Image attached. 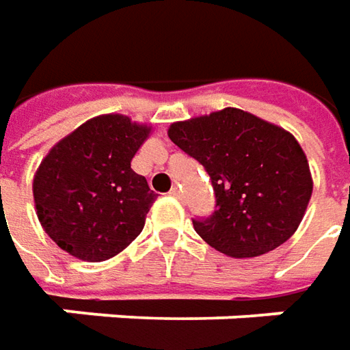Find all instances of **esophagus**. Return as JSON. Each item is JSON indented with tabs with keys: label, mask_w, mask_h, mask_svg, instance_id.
<instances>
[{
	"label": "esophagus",
	"mask_w": 350,
	"mask_h": 350,
	"mask_svg": "<svg viewBox=\"0 0 350 350\" xmlns=\"http://www.w3.org/2000/svg\"><path fill=\"white\" fill-rule=\"evenodd\" d=\"M170 196L176 199H184V193H182V189H178V187H172L170 189Z\"/></svg>",
	"instance_id": "esophagus-1"
}]
</instances>
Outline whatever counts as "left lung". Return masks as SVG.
<instances>
[{"label":"left lung","instance_id":"1","mask_svg":"<svg viewBox=\"0 0 350 350\" xmlns=\"http://www.w3.org/2000/svg\"><path fill=\"white\" fill-rule=\"evenodd\" d=\"M168 137L211 178L217 209L207 219H193L209 246L230 258H256L295 234L314 184L293 133L224 108L176 122Z\"/></svg>","mask_w":350,"mask_h":350}]
</instances>
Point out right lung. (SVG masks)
I'll return each mask as SVG.
<instances>
[{
  "label": "right lung",
  "instance_id": "right-lung-1",
  "mask_svg": "<svg viewBox=\"0 0 350 350\" xmlns=\"http://www.w3.org/2000/svg\"><path fill=\"white\" fill-rule=\"evenodd\" d=\"M149 133L127 116H96L44 157L32 196L46 234L64 252L104 261L141 234L154 193L131 159Z\"/></svg>",
  "mask_w": 350,
  "mask_h": 350
}]
</instances>
